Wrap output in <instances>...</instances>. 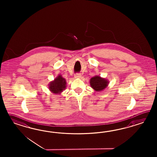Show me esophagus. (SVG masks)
Here are the masks:
<instances>
[{
    "label": "esophagus",
    "mask_w": 157,
    "mask_h": 157,
    "mask_svg": "<svg viewBox=\"0 0 157 157\" xmlns=\"http://www.w3.org/2000/svg\"><path fill=\"white\" fill-rule=\"evenodd\" d=\"M81 76H82V75H81V74H79V73H76L74 75L75 78H81Z\"/></svg>",
    "instance_id": "obj_1"
}]
</instances>
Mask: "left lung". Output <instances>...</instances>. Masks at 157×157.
Listing matches in <instances>:
<instances>
[{
  "label": "left lung",
  "instance_id": "left-lung-1",
  "mask_svg": "<svg viewBox=\"0 0 157 157\" xmlns=\"http://www.w3.org/2000/svg\"><path fill=\"white\" fill-rule=\"evenodd\" d=\"M91 87L96 91H101L104 90L108 86L109 81L107 79L96 75L91 78L90 81Z\"/></svg>",
  "mask_w": 157,
  "mask_h": 157
}]
</instances>
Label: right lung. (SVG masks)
I'll use <instances>...</instances> for the list:
<instances>
[{
    "mask_svg": "<svg viewBox=\"0 0 157 157\" xmlns=\"http://www.w3.org/2000/svg\"><path fill=\"white\" fill-rule=\"evenodd\" d=\"M66 88V81L61 75L58 76L49 84V89L53 94H60Z\"/></svg>",
    "mask_w": 157,
    "mask_h": 157,
    "instance_id": "1",
    "label": "right lung"
}]
</instances>
